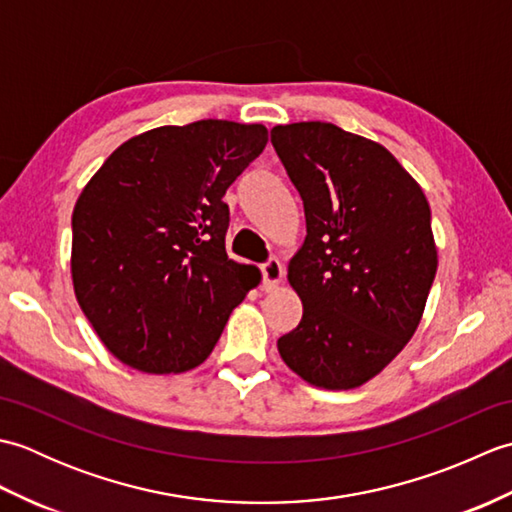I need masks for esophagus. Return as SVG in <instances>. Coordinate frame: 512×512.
Wrapping results in <instances>:
<instances>
[{
    "label": "esophagus",
    "mask_w": 512,
    "mask_h": 512,
    "mask_svg": "<svg viewBox=\"0 0 512 512\" xmlns=\"http://www.w3.org/2000/svg\"><path fill=\"white\" fill-rule=\"evenodd\" d=\"M281 277H284V266L277 257H270L266 264H262V281L264 290H275L279 286Z\"/></svg>",
    "instance_id": "34e87169"
}]
</instances>
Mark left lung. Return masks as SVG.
<instances>
[{"label":"left lung","mask_w":512,"mask_h":512,"mask_svg":"<svg viewBox=\"0 0 512 512\" xmlns=\"http://www.w3.org/2000/svg\"><path fill=\"white\" fill-rule=\"evenodd\" d=\"M270 143L308 233L288 266L303 317L279 354L314 387H361L422 319L438 270L429 202L383 145L332 123L277 125Z\"/></svg>","instance_id":"left-lung-1"}]
</instances>
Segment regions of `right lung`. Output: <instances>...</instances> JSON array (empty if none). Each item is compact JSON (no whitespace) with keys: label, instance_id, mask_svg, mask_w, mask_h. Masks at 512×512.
<instances>
[{"label":"right lung","instance_id":"add662e5","mask_svg":"<svg viewBox=\"0 0 512 512\" xmlns=\"http://www.w3.org/2000/svg\"><path fill=\"white\" fill-rule=\"evenodd\" d=\"M268 143L264 125L195 121L129 138L72 213L74 295L103 345L147 374L213 352L259 270L228 259L226 189Z\"/></svg>","mask_w":512,"mask_h":512}]
</instances>
